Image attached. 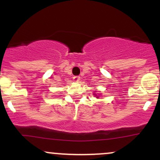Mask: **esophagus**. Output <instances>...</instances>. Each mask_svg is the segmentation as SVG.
Masks as SVG:
<instances>
[{"mask_svg":"<svg viewBox=\"0 0 160 160\" xmlns=\"http://www.w3.org/2000/svg\"><path fill=\"white\" fill-rule=\"evenodd\" d=\"M73 79H74V82H79V81H80V77H78V76H75V77H74V78H73Z\"/></svg>","mask_w":160,"mask_h":160,"instance_id":"obj_1","label":"esophagus"}]
</instances>
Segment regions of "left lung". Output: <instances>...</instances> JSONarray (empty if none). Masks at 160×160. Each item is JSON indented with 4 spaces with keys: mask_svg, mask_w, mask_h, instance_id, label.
Here are the masks:
<instances>
[{
    "mask_svg": "<svg viewBox=\"0 0 160 160\" xmlns=\"http://www.w3.org/2000/svg\"><path fill=\"white\" fill-rule=\"evenodd\" d=\"M95 92H96V91H95ZM94 95H95V97H96L97 98H99V95H98L97 94H95V93H94Z\"/></svg>",
    "mask_w": 160,
    "mask_h": 160,
    "instance_id": "obj_1",
    "label": "left lung"
}]
</instances>
